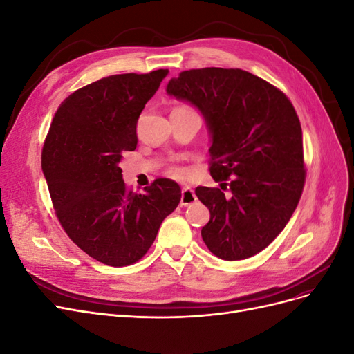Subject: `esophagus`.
Returning a JSON list of instances; mask_svg holds the SVG:
<instances>
[{
    "instance_id": "esophagus-1",
    "label": "esophagus",
    "mask_w": 354,
    "mask_h": 354,
    "mask_svg": "<svg viewBox=\"0 0 354 354\" xmlns=\"http://www.w3.org/2000/svg\"><path fill=\"white\" fill-rule=\"evenodd\" d=\"M196 195H195V190L190 189V187H185L183 190H181V199H180V203L183 207H187V205H192L196 201Z\"/></svg>"
}]
</instances>
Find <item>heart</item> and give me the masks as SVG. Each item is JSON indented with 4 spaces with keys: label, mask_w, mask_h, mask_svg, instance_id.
Here are the masks:
<instances>
[{
    "label": "heart",
    "mask_w": 354,
    "mask_h": 354,
    "mask_svg": "<svg viewBox=\"0 0 354 354\" xmlns=\"http://www.w3.org/2000/svg\"><path fill=\"white\" fill-rule=\"evenodd\" d=\"M167 174L176 180H185L189 176V171L181 165H171L167 168Z\"/></svg>",
    "instance_id": "b5f03b06"
}]
</instances>
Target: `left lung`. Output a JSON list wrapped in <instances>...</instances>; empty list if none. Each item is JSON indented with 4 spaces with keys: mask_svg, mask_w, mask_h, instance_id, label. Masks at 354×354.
I'll use <instances>...</instances> for the list:
<instances>
[{
    "mask_svg": "<svg viewBox=\"0 0 354 354\" xmlns=\"http://www.w3.org/2000/svg\"><path fill=\"white\" fill-rule=\"evenodd\" d=\"M167 93L205 118L209 173L230 190L226 196L217 187H196L209 209L202 239L221 260L250 259L283 230L303 194V131L294 106L242 69L185 71L168 82Z\"/></svg>",
    "mask_w": 354,
    "mask_h": 354,
    "instance_id": "8db88e82",
    "label": "left lung"
}]
</instances>
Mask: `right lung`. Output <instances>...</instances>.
<instances>
[{
    "mask_svg": "<svg viewBox=\"0 0 354 354\" xmlns=\"http://www.w3.org/2000/svg\"><path fill=\"white\" fill-rule=\"evenodd\" d=\"M168 69L111 75L72 93L53 118L41 165L68 236L103 264L122 267L151 248L181 189L158 178L128 190L120 162L137 146V121Z\"/></svg>",
    "mask_w": 354,
    "mask_h": 354,
    "instance_id": "right-lung-1",
    "label": "right lung"
}]
</instances>
